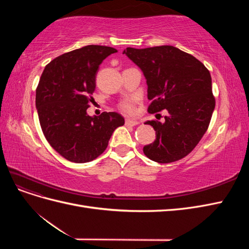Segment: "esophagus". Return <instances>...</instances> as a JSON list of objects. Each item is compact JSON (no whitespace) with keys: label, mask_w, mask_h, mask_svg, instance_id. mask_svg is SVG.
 Segmentation results:
<instances>
[{"label":"esophagus","mask_w":249,"mask_h":249,"mask_svg":"<svg viewBox=\"0 0 249 249\" xmlns=\"http://www.w3.org/2000/svg\"><path fill=\"white\" fill-rule=\"evenodd\" d=\"M125 124H127V125H137V124H139V122H137V120H133V119H125Z\"/></svg>","instance_id":"obj_1"}]
</instances>
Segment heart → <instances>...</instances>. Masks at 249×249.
Here are the masks:
<instances>
[{"mask_svg":"<svg viewBox=\"0 0 249 249\" xmlns=\"http://www.w3.org/2000/svg\"><path fill=\"white\" fill-rule=\"evenodd\" d=\"M120 109H122L124 112L127 113V114H132L135 111V105L133 101H125L122 103L120 105Z\"/></svg>","mask_w":249,"mask_h":249,"instance_id":"obj_1","label":"heart"}]
</instances>
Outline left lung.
Listing matches in <instances>:
<instances>
[{"mask_svg":"<svg viewBox=\"0 0 249 249\" xmlns=\"http://www.w3.org/2000/svg\"><path fill=\"white\" fill-rule=\"evenodd\" d=\"M129 57L144 74L148 112H168L163 123L147 120L156 140L143 147L158 163L182 159L205 135L215 108L210 71L199 60L172 46L126 48Z\"/></svg>","mask_w":249,"mask_h":249,"instance_id":"obj_1","label":"left lung"}]
</instances>
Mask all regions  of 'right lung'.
<instances>
[{"mask_svg":"<svg viewBox=\"0 0 249 249\" xmlns=\"http://www.w3.org/2000/svg\"><path fill=\"white\" fill-rule=\"evenodd\" d=\"M117 51L86 46L55 58L44 67L36 89V109L47 140L73 163L94 160L107 148L113 132L124 124L116 112L87 114L100 64Z\"/></svg>","mask_w":249,"mask_h":249,"instance_id":"add662e5","label":"right lung"}]
</instances>
